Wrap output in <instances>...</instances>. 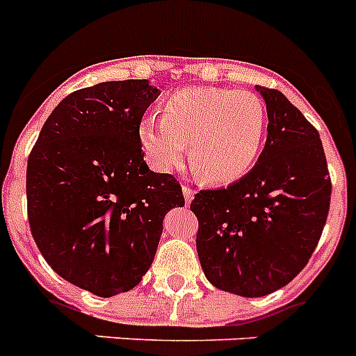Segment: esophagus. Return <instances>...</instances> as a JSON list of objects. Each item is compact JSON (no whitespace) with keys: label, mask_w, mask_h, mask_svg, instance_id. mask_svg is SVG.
Masks as SVG:
<instances>
[{"label":"esophagus","mask_w":356,"mask_h":356,"mask_svg":"<svg viewBox=\"0 0 356 356\" xmlns=\"http://www.w3.org/2000/svg\"><path fill=\"white\" fill-rule=\"evenodd\" d=\"M181 193H184V198H185V203H191L194 198V191L191 189V187H187V185H184L181 187Z\"/></svg>","instance_id":"obj_1"}]
</instances>
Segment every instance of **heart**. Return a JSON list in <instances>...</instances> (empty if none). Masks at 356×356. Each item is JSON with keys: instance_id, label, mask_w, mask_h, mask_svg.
<instances>
[{"instance_id": "b5f03b06", "label": "heart", "mask_w": 356, "mask_h": 356, "mask_svg": "<svg viewBox=\"0 0 356 356\" xmlns=\"http://www.w3.org/2000/svg\"><path fill=\"white\" fill-rule=\"evenodd\" d=\"M266 109L250 91L184 88L167 97L162 118L145 115L136 135L151 165L171 171L185 154L207 184H230L247 175L259 156Z\"/></svg>"}]
</instances>
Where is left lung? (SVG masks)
I'll use <instances>...</instances> for the list:
<instances>
[{"instance_id":"obj_1","label":"left lung","mask_w":356,"mask_h":356,"mask_svg":"<svg viewBox=\"0 0 356 356\" xmlns=\"http://www.w3.org/2000/svg\"><path fill=\"white\" fill-rule=\"evenodd\" d=\"M265 99L268 136L257 163L227 189L200 191L191 211L205 277L223 291L263 297L286 286L317 247L331 180L317 129L281 91Z\"/></svg>"}]
</instances>
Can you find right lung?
<instances>
[{"mask_svg":"<svg viewBox=\"0 0 356 356\" xmlns=\"http://www.w3.org/2000/svg\"><path fill=\"white\" fill-rule=\"evenodd\" d=\"M158 95L145 79L74 91L29 156L33 241L60 277L93 296L135 288L153 265L165 214L185 205L175 176L149 169L136 135Z\"/></svg>","mask_w":356,"mask_h":356,"instance_id":"obj_1","label":"right lung"}]
</instances>
